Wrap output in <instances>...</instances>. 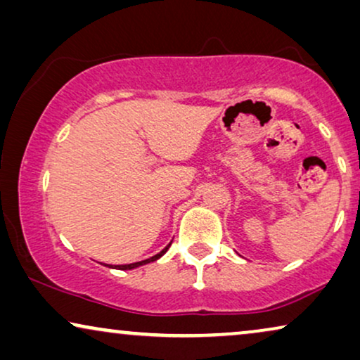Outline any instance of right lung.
<instances>
[{
    "mask_svg": "<svg viewBox=\"0 0 360 360\" xmlns=\"http://www.w3.org/2000/svg\"><path fill=\"white\" fill-rule=\"evenodd\" d=\"M169 248H170V244L167 245V248L162 250V252H159L157 255H154V257H150V259H146V260H141V262H134V264H126V265H115V267H112V265H110V267H112V269H117V270H131V269H136V267H139V265H144V264H149V262H154V260H157V259H160L162 255H164L167 250H169Z\"/></svg>",
    "mask_w": 360,
    "mask_h": 360,
    "instance_id": "1",
    "label": "right lung"
}]
</instances>
